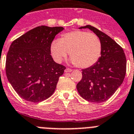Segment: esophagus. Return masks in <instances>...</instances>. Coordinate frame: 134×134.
<instances>
[{
  "label": "esophagus",
  "mask_w": 134,
  "mask_h": 134,
  "mask_svg": "<svg viewBox=\"0 0 134 134\" xmlns=\"http://www.w3.org/2000/svg\"><path fill=\"white\" fill-rule=\"evenodd\" d=\"M73 70L71 69H69V68H67L65 70V73H69V72H71Z\"/></svg>",
  "instance_id": "esophagus-1"
}]
</instances>
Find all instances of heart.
Here are the masks:
<instances>
[{
	"label": "heart",
	"mask_w": 134,
	"mask_h": 134,
	"mask_svg": "<svg viewBox=\"0 0 134 134\" xmlns=\"http://www.w3.org/2000/svg\"><path fill=\"white\" fill-rule=\"evenodd\" d=\"M50 52L57 63H61L69 52L73 64L88 68L99 59L102 44L96 35L76 30L63 34L59 40L54 39L51 43Z\"/></svg>",
	"instance_id": "heart-1"
}]
</instances>
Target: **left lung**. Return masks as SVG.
<instances>
[{"label":"left lung","mask_w":134,"mask_h":134,"mask_svg":"<svg viewBox=\"0 0 134 134\" xmlns=\"http://www.w3.org/2000/svg\"><path fill=\"white\" fill-rule=\"evenodd\" d=\"M81 29H89L99 37L102 53L93 65L82 69V79L77 85V90L88 102H105L124 81L126 73V55L122 48L104 32L91 25L79 27Z\"/></svg>","instance_id":"left-lung-1"}]
</instances>
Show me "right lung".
Wrapping results in <instances>:
<instances>
[{"label": "right lung", "instance_id": "1", "mask_svg": "<svg viewBox=\"0 0 134 134\" xmlns=\"http://www.w3.org/2000/svg\"><path fill=\"white\" fill-rule=\"evenodd\" d=\"M61 26H42L26 32L12 43L6 60L8 81L20 97L41 102L52 96L65 67L54 61L50 45Z\"/></svg>", "mask_w": 134, "mask_h": 134}]
</instances>
